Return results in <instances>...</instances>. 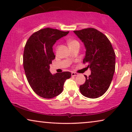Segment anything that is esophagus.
Returning a JSON list of instances; mask_svg holds the SVG:
<instances>
[{"label":"esophagus","instance_id":"34e87169","mask_svg":"<svg viewBox=\"0 0 132 132\" xmlns=\"http://www.w3.org/2000/svg\"><path fill=\"white\" fill-rule=\"evenodd\" d=\"M78 75V74L76 73H75V72H73V73H71V76H76Z\"/></svg>","mask_w":132,"mask_h":132}]
</instances>
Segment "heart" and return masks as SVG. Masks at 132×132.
<instances>
[{
    "instance_id": "1",
    "label": "heart",
    "mask_w": 132,
    "mask_h": 132,
    "mask_svg": "<svg viewBox=\"0 0 132 132\" xmlns=\"http://www.w3.org/2000/svg\"><path fill=\"white\" fill-rule=\"evenodd\" d=\"M77 43H79L77 42L76 40H75V39H70V40L68 41V46H73V45L77 44Z\"/></svg>"
}]
</instances>
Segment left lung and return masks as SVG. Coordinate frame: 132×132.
<instances>
[{"label": "left lung", "instance_id": "left-lung-1", "mask_svg": "<svg viewBox=\"0 0 132 132\" xmlns=\"http://www.w3.org/2000/svg\"><path fill=\"white\" fill-rule=\"evenodd\" d=\"M84 43L87 63L91 73L85 76V84L80 86L84 96L96 98L102 96L109 88L115 69V54L110 41L102 32L94 28L74 31Z\"/></svg>", "mask_w": 132, "mask_h": 132}]
</instances>
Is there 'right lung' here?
<instances>
[{"label":"right lung","instance_id":"add662e5","mask_svg":"<svg viewBox=\"0 0 132 132\" xmlns=\"http://www.w3.org/2000/svg\"><path fill=\"white\" fill-rule=\"evenodd\" d=\"M68 33L43 29L32 34L24 47L23 67L27 80L34 91L43 98H52L60 94L65 80L71 76L69 71L54 75L50 71V65L55 58L52 47Z\"/></svg>","mask_w":132,"mask_h":132}]
</instances>
